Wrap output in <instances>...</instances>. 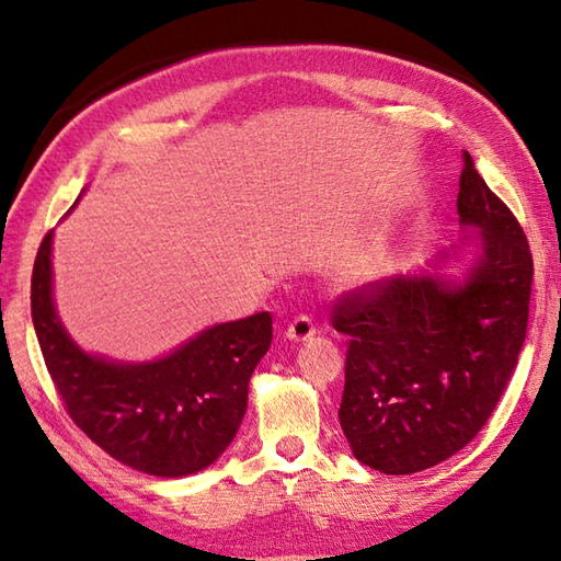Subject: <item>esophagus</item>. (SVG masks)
I'll return each instance as SVG.
<instances>
[{
  "mask_svg": "<svg viewBox=\"0 0 561 561\" xmlns=\"http://www.w3.org/2000/svg\"><path fill=\"white\" fill-rule=\"evenodd\" d=\"M313 335H316V325L308 316H296L287 328V340H291V342H306Z\"/></svg>",
  "mask_w": 561,
  "mask_h": 561,
  "instance_id": "obj_1",
  "label": "esophagus"
}]
</instances>
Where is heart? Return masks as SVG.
<instances>
[{"label":"heart","instance_id":"b5f03b06","mask_svg":"<svg viewBox=\"0 0 561 561\" xmlns=\"http://www.w3.org/2000/svg\"><path fill=\"white\" fill-rule=\"evenodd\" d=\"M388 267V257L386 253H374L364 257L362 262H356V267L352 270V282L354 284H371L378 282L386 274Z\"/></svg>","mask_w":561,"mask_h":561}]
</instances>
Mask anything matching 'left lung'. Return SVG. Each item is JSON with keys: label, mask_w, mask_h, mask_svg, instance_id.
Wrapping results in <instances>:
<instances>
[{"label": "left lung", "mask_w": 561, "mask_h": 561, "mask_svg": "<svg viewBox=\"0 0 561 561\" xmlns=\"http://www.w3.org/2000/svg\"><path fill=\"white\" fill-rule=\"evenodd\" d=\"M460 226L478 229L460 282L434 270L342 294L332 328L347 335L340 424L356 460L386 474L434 468L490 420L526 342L533 284L528 238L462 157ZM460 248L453 250L458 253Z\"/></svg>", "instance_id": "8db88e82"}]
</instances>
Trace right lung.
<instances>
[{
	"mask_svg": "<svg viewBox=\"0 0 561 561\" xmlns=\"http://www.w3.org/2000/svg\"><path fill=\"white\" fill-rule=\"evenodd\" d=\"M50 255L47 231L33 265L31 316L71 422L108 456L153 478L209 468L243 422L250 376L272 342V316L207 328L157 362H111L67 335L53 304Z\"/></svg>",
	"mask_w": 561,
	"mask_h": 561,
	"instance_id": "obj_1",
	"label": "right lung"
}]
</instances>
